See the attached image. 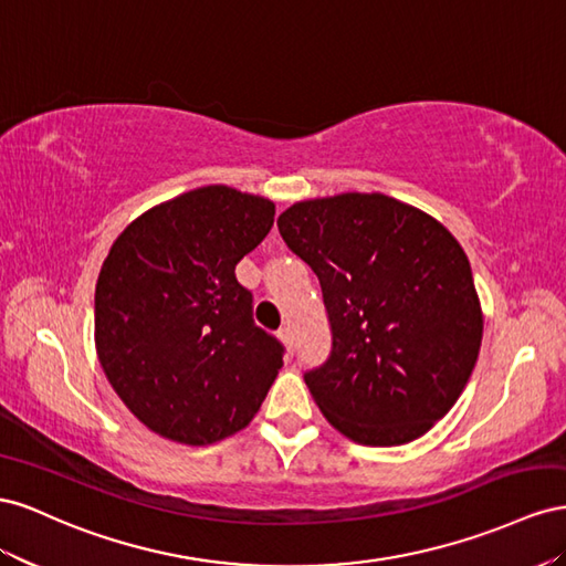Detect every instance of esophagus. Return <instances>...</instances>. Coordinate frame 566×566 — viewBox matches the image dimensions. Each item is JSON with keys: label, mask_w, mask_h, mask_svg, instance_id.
Wrapping results in <instances>:
<instances>
[{"label": "esophagus", "mask_w": 566, "mask_h": 566, "mask_svg": "<svg viewBox=\"0 0 566 566\" xmlns=\"http://www.w3.org/2000/svg\"><path fill=\"white\" fill-rule=\"evenodd\" d=\"M277 336H280V342L284 344L286 353H294V334H292V329H289V327H282V329L277 332Z\"/></svg>", "instance_id": "34e87169"}]
</instances>
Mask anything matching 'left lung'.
Returning <instances> with one entry per match:
<instances>
[{"label":"left lung","mask_w":566,"mask_h":566,"mask_svg":"<svg viewBox=\"0 0 566 566\" xmlns=\"http://www.w3.org/2000/svg\"><path fill=\"white\" fill-rule=\"evenodd\" d=\"M286 247L317 274L332 325L305 384L327 422L363 446H402L455 406L483 313L467 253L443 224L386 193L289 206Z\"/></svg>","instance_id":"1"}]
</instances>
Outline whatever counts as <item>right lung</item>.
Returning a JSON list of instances; mask_svg holds the SVG:
<instances>
[{
	"label": "right lung",
	"instance_id": "right-lung-1",
	"mask_svg": "<svg viewBox=\"0 0 566 566\" xmlns=\"http://www.w3.org/2000/svg\"><path fill=\"white\" fill-rule=\"evenodd\" d=\"M272 222L270 199L208 185L113 241L94 292L96 355L125 408L168 441L211 446L241 431L284 365L234 274Z\"/></svg>",
	"mask_w": 566,
	"mask_h": 566
}]
</instances>
